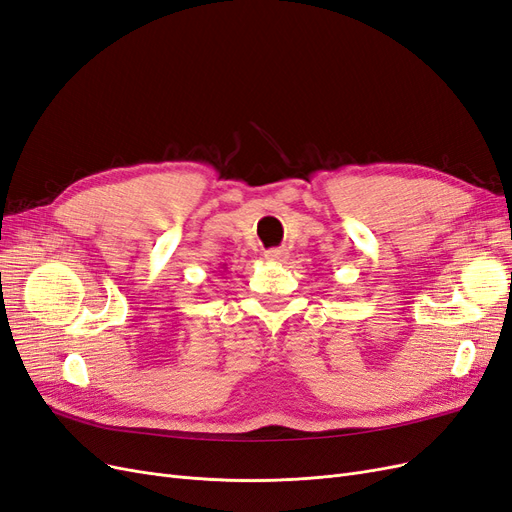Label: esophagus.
Masks as SVG:
<instances>
[{
    "instance_id": "esophagus-1",
    "label": "esophagus",
    "mask_w": 512,
    "mask_h": 512,
    "mask_svg": "<svg viewBox=\"0 0 512 512\" xmlns=\"http://www.w3.org/2000/svg\"><path fill=\"white\" fill-rule=\"evenodd\" d=\"M264 256H267V260H271V262H284L288 258V252L281 248H273V250H267V254Z\"/></svg>"
}]
</instances>
